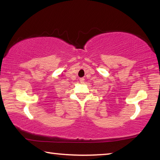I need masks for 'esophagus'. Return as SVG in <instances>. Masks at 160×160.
<instances>
[{"label": "esophagus", "mask_w": 160, "mask_h": 160, "mask_svg": "<svg viewBox=\"0 0 160 160\" xmlns=\"http://www.w3.org/2000/svg\"><path fill=\"white\" fill-rule=\"evenodd\" d=\"M80 82L81 83H83L84 82H85V79H84L83 78H80Z\"/></svg>", "instance_id": "34e87169"}]
</instances>
